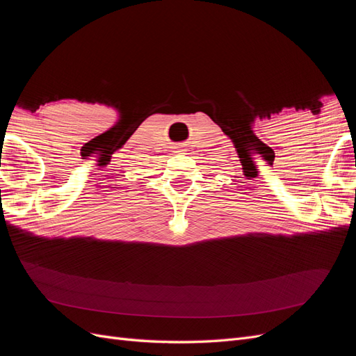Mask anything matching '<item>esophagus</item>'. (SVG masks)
<instances>
[{"mask_svg":"<svg viewBox=\"0 0 356 356\" xmlns=\"http://www.w3.org/2000/svg\"><path fill=\"white\" fill-rule=\"evenodd\" d=\"M178 149H182V148H178ZM177 153H179V152H177Z\"/></svg>","mask_w":356,"mask_h":356,"instance_id":"esophagus-1","label":"esophagus"}]
</instances>
